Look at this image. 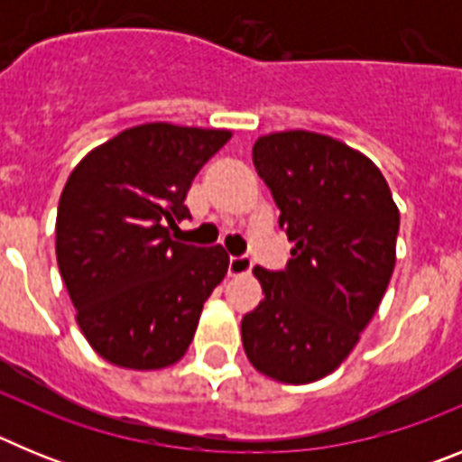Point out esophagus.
Segmentation results:
<instances>
[{
    "instance_id": "1",
    "label": "esophagus",
    "mask_w": 462,
    "mask_h": 462,
    "mask_svg": "<svg viewBox=\"0 0 462 462\" xmlns=\"http://www.w3.org/2000/svg\"><path fill=\"white\" fill-rule=\"evenodd\" d=\"M252 271L250 256H231L228 259V275H243V273Z\"/></svg>"
}]
</instances>
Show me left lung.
<instances>
[{"instance_id":"8db88e82","label":"left lung","mask_w":462,"mask_h":462,"mask_svg":"<svg viewBox=\"0 0 462 462\" xmlns=\"http://www.w3.org/2000/svg\"><path fill=\"white\" fill-rule=\"evenodd\" d=\"M252 162L296 247L282 271L254 268L263 300L240 324L245 354L277 382H317L349 356L382 303L398 208L382 171L330 136L268 134Z\"/></svg>"}]
</instances>
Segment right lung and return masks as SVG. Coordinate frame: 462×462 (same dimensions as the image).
I'll return each mask as SVG.
<instances>
[{
	"label": "right lung",
	"instance_id": "1",
	"mask_svg": "<svg viewBox=\"0 0 462 462\" xmlns=\"http://www.w3.org/2000/svg\"><path fill=\"white\" fill-rule=\"evenodd\" d=\"M228 138L224 129L141 125L94 148L69 175L57 208V266L83 336L113 365L180 361L226 275L224 247L175 243L169 228L189 219L187 189Z\"/></svg>",
	"mask_w": 462,
	"mask_h": 462
}]
</instances>
